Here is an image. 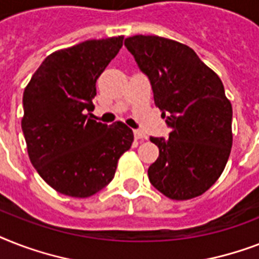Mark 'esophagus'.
Returning a JSON list of instances; mask_svg holds the SVG:
<instances>
[{
	"label": "esophagus",
	"mask_w": 259,
	"mask_h": 259,
	"mask_svg": "<svg viewBox=\"0 0 259 259\" xmlns=\"http://www.w3.org/2000/svg\"><path fill=\"white\" fill-rule=\"evenodd\" d=\"M134 138H136V140H140V141H142V140H146V136L142 133L141 130H134Z\"/></svg>",
	"instance_id": "1"
}]
</instances>
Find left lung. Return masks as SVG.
Masks as SVG:
<instances>
[{
  "label": "left lung",
  "instance_id": "left-lung-1",
  "mask_svg": "<svg viewBox=\"0 0 259 259\" xmlns=\"http://www.w3.org/2000/svg\"><path fill=\"white\" fill-rule=\"evenodd\" d=\"M149 78L169 138L150 137L160 150L148 176L173 200L200 196L221 177L233 146V107L221 78L185 44L137 34L125 40Z\"/></svg>",
  "mask_w": 259,
  "mask_h": 259
}]
</instances>
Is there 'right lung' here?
Segmentation results:
<instances>
[{
  "label": "right lung",
  "instance_id": "1",
  "mask_svg": "<svg viewBox=\"0 0 259 259\" xmlns=\"http://www.w3.org/2000/svg\"><path fill=\"white\" fill-rule=\"evenodd\" d=\"M123 36L87 40L44 59L24 90L21 127L32 165L55 191L89 197L113 180L134 136L125 123L93 119L97 79Z\"/></svg>",
  "mask_w": 259,
  "mask_h": 259
}]
</instances>
